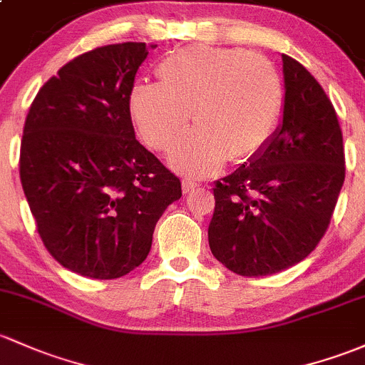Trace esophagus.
<instances>
[{
    "label": "esophagus",
    "instance_id": "esophagus-1",
    "mask_svg": "<svg viewBox=\"0 0 365 365\" xmlns=\"http://www.w3.org/2000/svg\"><path fill=\"white\" fill-rule=\"evenodd\" d=\"M198 187V184L195 181H191V179H182V193H191V191H195Z\"/></svg>",
    "mask_w": 365,
    "mask_h": 365
}]
</instances>
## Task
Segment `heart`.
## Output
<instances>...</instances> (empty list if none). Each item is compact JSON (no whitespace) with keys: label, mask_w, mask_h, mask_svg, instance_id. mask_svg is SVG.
Returning <instances> with one entry per match:
<instances>
[{"label":"heart","mask_w":365,"mask_h":365,"mask_svg":"<svg viewBox=\"0 0 365 365\" xmlns=\"http://www.w3.org/2000/svg\"><path fill=\"white\" fill-rule=\"evenodd\" d=\"M160 83H135L128 97L144 143L168 151L190 123H197L174 151L175 170L202 178L226 160L254 158L275 135L284 111V83L275 66L244 48L187 46L156 68Z\"/></svg>","instance_id":"heart-1"}]
</instances>
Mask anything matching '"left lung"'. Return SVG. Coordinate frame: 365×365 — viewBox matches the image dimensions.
Masks as SVG:
<instances>
[{
  "mask_svg": "<svg viewBox=\"0 0 365 365\" xmlns=\"http://www.w3.org/2000/svg\"><path fill=\"white\" fill-rule=\"evenodd\" d=\"M284 62V115L259 155L215 181L209 245L242 277H266L303 261L329 228L344 182L343 134L319 81Z\"/></svg>",
  "mask_w": 365,
  "mask_h": 365,
  "instance_id": "left-lung-1",
  "label": "left lung"
}]
</instances>
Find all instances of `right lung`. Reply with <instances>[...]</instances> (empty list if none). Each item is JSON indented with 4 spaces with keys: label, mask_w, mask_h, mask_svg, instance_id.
Segmentation results:
<instances>
[{
    "label": "right lung",
    "mask_w": 365,
    "mask_h": 365,
    "mask_svg": "<svg viewBox=\"0 0 365 365\" xmlns=\"http://www.w3.org/2000/svg\"><path fill=\"white\" fill-rule=\"evenodd\" d=\"M146 43L81 53L40 88L21 144V182L43 245L64 268L111 280L148 257L181 181L135 139L128 97Z\"/></svg>",
    "instance_id": "obj_1"
}]
</instances>
